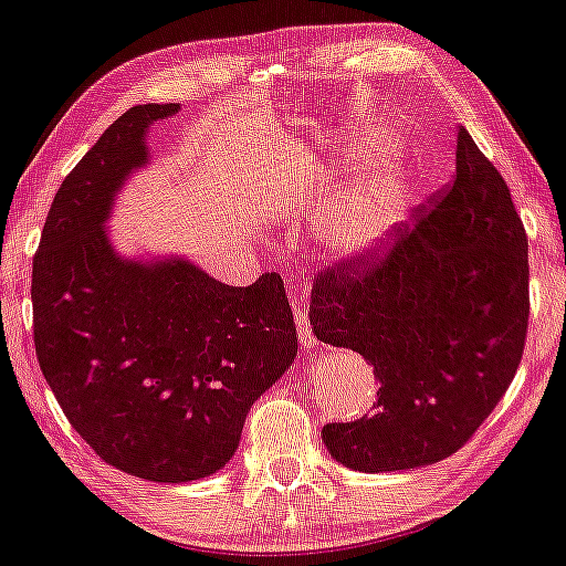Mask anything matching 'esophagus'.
<instances>
[{
	"instance_id": "obj_1",
	"label": "esophagus",
	"mask_w": 566,
	"mask_h": 566,
	"mask_svg": "<svg viewBox=\"0 0 566 566\" xmlns=\"http://www.w3.org/2000/svg\"><path fill=\"white\" fill-rule=\"evenodd\" d=\"M293 319H295V329H297V339H301L303 347H315L317 345V337L313 335V327H311V319L303 313L301 305H295L293 311Z\"/></svg>"
}]
</instances>
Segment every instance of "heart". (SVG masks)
Returning a JSON list of instances; mask_svg holds the SVG:
<instances>
[{
  "label": "heart",
  "instance_id": "1",
  "mask_svg": "<svg viewBox=\"0 0 566 566\" xmlns=\"http://www.w3.org/2000/svg\"><path fill=\"white\" fill-rule=\"evenodd\" d=\"M391 140L387 135H361L355 150L365 157L387 155ZM407 201V185L389 165H371L355 195L337 211L327 231L329 243L343 253H361L377 247L397 227Z\"/></svg>",
  "mask_w": 566,
  "mask_h": 566
}]
</instances>
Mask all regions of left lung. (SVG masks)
I'll return each instance as SVG.
<instances>
[{"label":"left lung","instance_id":"1","mask_svg":"<svg viewBox=\"0 0 566 566\" xmlns=\"http://www.w3.org/2000/svg\"><path fill=\"white\" fill-rule=\"evenodd\" d=\"M311 325L375 367L377 403L323 426L361 473L443 461L473 439L513 381L530 319L527 233L503 175L458 127L453 182L387 247L317 271Z\"/></svg>","mask_w":566,"mask_h":566}]
</instances>
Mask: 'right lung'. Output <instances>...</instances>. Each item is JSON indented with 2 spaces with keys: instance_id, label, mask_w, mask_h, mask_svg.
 Here are the masks:
<instances>
[{
  "instance_id": "1",
  "label": "right lung",
  "mask_w": 566,
  "mask_h": 566,
  "mask_svg": "<svg viewBox=\"0 0 566 566\" xmlns=\"http://www.w3.org/2000/svg\"><path fill=\"white\" fill-rule=\"evenodd\" d=\"M177 103L135 105L59 187L31 271L34 345L53 397L101 461L153 483L217 473L253 401L293 365L279 273L249 287L189 261L135 263L103 223L145 165V133Z\"/></svg>"
}]
</instances>
